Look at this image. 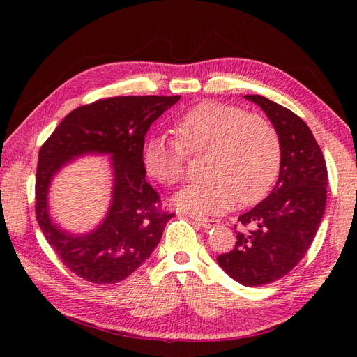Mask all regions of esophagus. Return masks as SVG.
Segmentation results:
<instances>
[{
	"label": "esophagus",
	"instance_id": "34e87169",
	"mask_svg": "<svg viewBox=\"0 0 357 357\" xmlns=\"http://www.w3.org/2000/svg\"><path fill=\"white\" fill-rule=\"evenodd\" d=\"M195 224H198L202 229H211V227L219 225L218 219H207V218H192Z\"/></svg>",
	"mask_w": 357,
	"mask_h": 357
}]
</instances>
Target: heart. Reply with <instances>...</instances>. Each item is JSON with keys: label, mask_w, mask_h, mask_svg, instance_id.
Returning a JSON list of instances; mask_svg holds the SVG:
<instances>
[{"label": "heart", "mask_w": 357, "mask_h": 357, "mask_svg": "<svg viewBox=\"0 0 357 357\" xmlns=\"http://www.w3.org/2000/svg\"><path fill=\"white\" fill-rule=\"evenodd\" d=\"M178 139L153 136L144 149L151 178L174 185L184 178L188 155L208 153L207 179L173 196V206L192 215H216L241 204L261 201L280 167L276 128L259 115L221 102H202L176 123Z\"/></svg>", "instance_id": "b5f03b06"}]
</instances>
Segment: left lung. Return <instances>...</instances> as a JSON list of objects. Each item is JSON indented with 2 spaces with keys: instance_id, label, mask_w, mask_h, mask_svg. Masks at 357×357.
Instances as JSON below:
<instances>
[{
  "instance_id": "left-lung-1",
  "label": "left lung",
  "mask_w": 357,
  "mask_h": 357,
  "mask_svg": "<svg viewBox=\"0 0 357 357\" xmlns=\"http://www.w3.org/2000/svg\"><path fill=\"white\" fill-rule=\"evenodd\" d=\"M244 98L259 105L279 135V178L267 198L238 218L236 244L218 256V264L236 282L259 287L291 271L312 245L325 211L328 174L304 121L265 96Z\"/></svg>"
}]
</instances>
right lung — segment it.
<instances>
[{
	"instance_id": "1",
	"label": "right lung",
	"mask_w": 357,
	"mask_h": 357,
	"mask_svg": "<svg viewBox=\"0 0 357 357\" xmlns=\"http://www.w3.org/2000/svg\"><path fill=\"white\" fill-rule=\"evenodd\" d=\"M181 96H115L67 115L43 144L36 169V219L50 247L75 275L93 284H115L146 262L172 213L146 181L142 150L150 126ZM109 155L112 198L103 221L86 234L59 227L50 215L51 181L70 160Z\"/></svg>"
}]
</instances>
